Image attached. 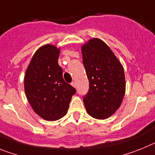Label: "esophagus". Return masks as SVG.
I'll return each instance as SVG.
<instances>
[{
    "label": "esophagus",
    "instance_id": "esophagus-1",
    "mask_svg": "<svg viewBox=\"0 0 155 155\" xmlns=\"http://www.w3.org/2000/svg\"><path fill=\"white\" fill-rule=\"evenodd\" d=\"M71 84H72V86H73V87H76V83H75V82H72Z\"/></svg>",
    "mask_w": 155,
    "mask_h": 155
}]
</instances>
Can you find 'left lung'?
Masks as SVG:
<instances>
[{"label":"left lung","mask_w":155,"mask_h":155,"mask_svg":"<svg viewBox=\"0 0 155 155\" xmlns=\"http://www.w3.org/2000/svg\"><path fill=\"white\" fill-rule=\"evenodd\" d=\"M82 54L90 83L83 97L86 110L95 119H107L120 107L124 97V68L110 47L97 38L83 45Z\"/></svg>","instance_id":"left-lung-1"}]
</instances>
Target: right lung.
Masks as SVG:
<instances>
[{
  "label": "right lung",
  "instance_id": "obj_1",
  "mask_svg": "<svg viewBox=\"0 0 155 155\" xmlns=\"http://www.w3.org/2000/svg\"><path fill=\"white\" fill-rule=\"evenodd\" d=\"M60 48L52 45L40 47L25 75V91L33 110L44 120L54 121L67 114L76 90L62 77L58 65Z\"/></svg>",
  "mask_w": 155,
  "mask_h": 155
}]
</instances>
